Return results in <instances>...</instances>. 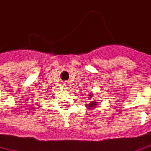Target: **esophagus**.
<instances>
[{"mask_svg": "<svg viewBox=\"0 0 151 151\" xmlns=\"http://www.w3.org/2000/svg\"><path fill=\"white\" fill-rule=\"evenodd\" d=\"M63 86H65V89H67L68 87H69V86H68V83H66V82H64V83H63Z\"/></svg>", "mask_w": 151, "mask_h": 151, "instance_id": "1", "label": "esophagus"}]
</instances>
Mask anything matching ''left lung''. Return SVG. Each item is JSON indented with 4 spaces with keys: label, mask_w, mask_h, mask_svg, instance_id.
I'll list each match as a JSON object with an SVG mask.
<instances>
[{
    "label": "left lung",
    "mask_w": 151,
    "mask_h": 151,
    "mask_svg": "<svg viewBox=\"0 0 151 151\" xmlns=\"http://www.w3.org/2000/svg\"><path fill=\"white\" fill-rule=\"evenodd\" d=\"M92 96L93 95H91V94H88V95H86V99H87V103L88 104H85V105H87V106L86 107H89V109H93L95 108V106H96V103H98V102H96L97 101V100H95V101H93V99H92Z\"/></svg>",
    "instance_id": "obj_1"
}]
</instances>
